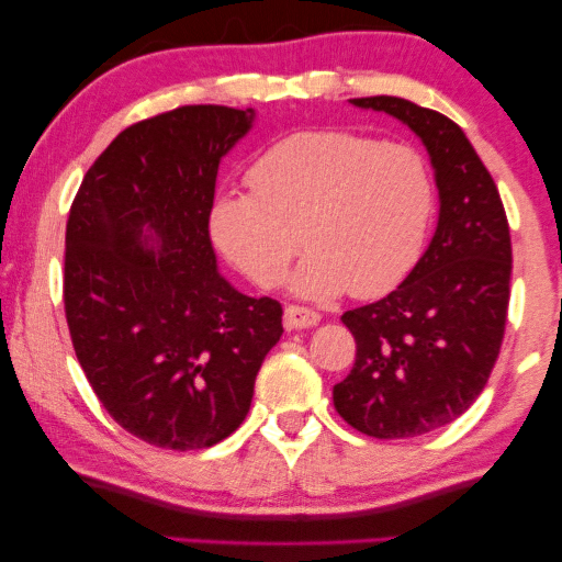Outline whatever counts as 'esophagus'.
<instances>
[{
  "label": "esophagus",
  "instance_id": "esophagus-1",
  "mask_svg": "<svg viewBox=\"0 0 562 562\" xmlns=\"http://www.w3.org/2000/svg\"><path fill=\"white\" fill-rule=\"evenodd\" d=\"M319 319H322V314L317 310H310V306L289 304L286 310H283V325H286V329L314 327Z\"/></svg>",
  "mask_w": 562,
  "mask_h": 562
}]
</instances>
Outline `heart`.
Here are the masks:
<instances>
[{
	"mask_svg": "<svg viewBox=\"0 0 562 562\" xmlns=\"http://www.w3.org/2000/svg\"><path fill=\"white\" fill-rule=\"evenodd\" d=\"M248 187L252 194L214 199V243L260 289L279 286L302 243L310 252L291 283L312 299L394 289L419 256L435 202L414 145L350 130L281 137L252 160Z\"/></svg>",
	"mask_w": 562,
	"mask_h": 562,
	"instance_id": "heart-1",
	"label": "heart"
}]
</instances>
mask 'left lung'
Wrapping results in <instances>:
<instances>
[{"instance_id":"left-lung-1","label":"left lung","mask_w":562,"mask_h":562,"mask_svg":"<svg viewBox=\"0 0 562 562\" xmlns=\"http://www.w3.org/2000/svg\"><path fill=\"white\" fill-rule=\"evenodd\" d=\"M350 102L409 125L440 191L435 237L404 283L342 314L358 352L333 391L337 414L368 437L406 440L456 422L488 383L509 310V222L488 168L450 117L398 97Z\"/></svg>"}]
</instances>
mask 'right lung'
Masks as SVG:
<instances>
[{"instance_id":"obj_1","label":"right lung","mask_w":562,"mask_h":562,"mask_svg":"<svg viewBox=\"0 0 562 562\" xmlns=\"http://www.w3.org/2000/svg\"><path fill=\"white\" fill-rule=\"evenodd\" d=\"M250 122L252 110L220 104L135 122L94 160L68 212L76 358L110 417L156 448L202 450L233 435L283 333L276 299L245 296L217 273L210 237L220 160Z\"/></svg>"}]
</instances>
